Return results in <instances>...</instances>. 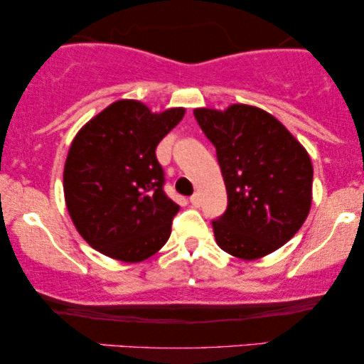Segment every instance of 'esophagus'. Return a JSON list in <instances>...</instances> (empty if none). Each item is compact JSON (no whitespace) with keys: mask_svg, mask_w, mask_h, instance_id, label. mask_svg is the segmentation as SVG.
Listing matches in <instances>:
<instances>
[{"mask_svg":"<svg viewBox=\"0 0 364 364\" xmlns=\"http://www.w3.org/2000/svg\"><path fill=\"white\" fill-rule=\"evenodd\" d=\"M191 203L193 207H198V203H200V198H198V193H193L191 197Z\"/></svg>","mask_w":364,"mask_h":364,"instance_id":"34e87169","label":"esophagus"}]
</instances>
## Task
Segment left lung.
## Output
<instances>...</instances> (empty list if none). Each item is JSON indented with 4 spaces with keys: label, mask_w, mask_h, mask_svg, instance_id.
<instances>
[{
    "label": "left lung",
    "mask_w": 364,
    "mask_h": 364,
    "mask_svg": "<svg viewBox=\"0 0 364 364\" xmlns=\"http://www.w3.org/2000/svg\"><path fill=\"white\" fill-rule=\"evenodd\" d=\"M217 149L228 207L212 222L223 252L257 260L278 250L310 213L313 166L306 149L260 107L232 104L223 111L193 109Z\"/></svg>",
    "instance_id": "left-lung-1"
}]
</instances>
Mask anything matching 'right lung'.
Wrapping results in <instances>:
<instances>
[{
    "label": "right lung",
    "mask_w": 364,
    "mask_h": 364,
    "mask_svg": "<svg viewBox=\"0 0 364 364\" xmlns=\"http://www.w3.org/2000/svg\"><path fill=\"white\" fill-rule=\"evenodd\" d=\"M186 109L152 112L136 99L112 102L79 129L64 164L69 217L84 240L126 263L147 260L166 245L178 205L162 191L157 144Z\"/></svg>",
    "instance_id": "1"
}]
</instances>
